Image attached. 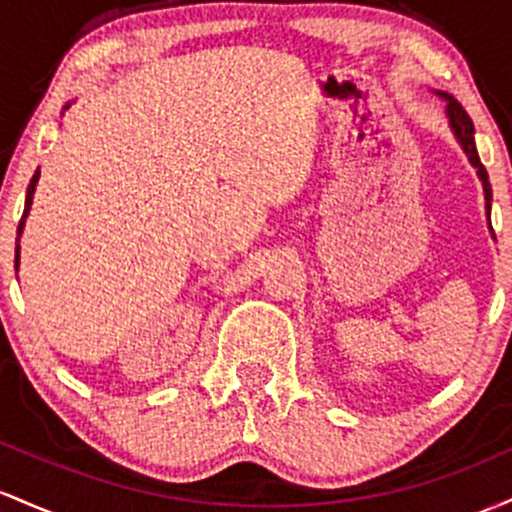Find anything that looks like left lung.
I'll list each match as a JSON object with an SVG mask.
<instances>
[{
  "label": "left lung",
  "mask_w": 512,
  "mask_h": 512,
  "mask_svg": "<svg viewBox=\"0 0 512 512\" xmlns=\"http://www.w3.org/2000/svg\"><path fill=\"white\" fill-rule=\"evenodd\" d=\"M438 96H442V99L447 101V120H450V128H452V132H455L457 142H459V145H462L464 154H467V157H469V162H472V166L476 169V174H479L481 186H484L486 210H488V217H491V200H493L491 198V183H488V174H486L484 164H481L479 152H476L472 118H469V113L464 111L462 103H459L457 99H452L450 94H442V91H438Z\"/></svg>",
  "instance_id": "left-lung-1"
}]
</instances>
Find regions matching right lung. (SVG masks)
<instances>
[{"label":"right lung","instance_id":"obj_1","mask_svg":"<svg viewBox=\"0 0 512 512\" xmlns=\"http://www.w3.org/2000/svg\"><path fill=\"white\" fill-rule=\"evenodd\" d=\"M67 108H70V103H67L65 106V111ZM38 179H40V171H36V174H33V179H31V183H28V191H26V208H24V215H21V222H19V237H21V232H24V225H26V217H28V212H31V205H33V193H36V183H38ZM19 241V239H16ZM14 266L19 268V244H16V258H14Z\"/></svg>","mask_w":512,"mask_h":512}]
</instances>
